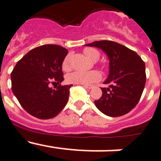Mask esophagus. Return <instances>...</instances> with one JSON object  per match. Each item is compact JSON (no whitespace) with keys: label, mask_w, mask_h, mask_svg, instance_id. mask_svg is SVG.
Listing matches in <instances>:
<instances>
[{"label":"esophagus","mask_w":161,"mask_h":161,"mask_svg":"<svg viewBox=\"0 0 161 161\" xmlns=\"http://www.w3.org/2000/svg\"><path fill=\"white\" fill-rule=\"evenodd\" d=\"M85 87L86 88V89H93V86H92V85H85Z\"/></svg>","instance_id":"obj_1"}]
</instances>
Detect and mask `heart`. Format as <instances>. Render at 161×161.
<instances>
[{"mask_svg":"<svg viewBox=\"0 0 161 161\" xmlns=\"http://www.w3.org/2000/svg\"><path fill=\"white\" fill-rule=\"evenodd\" d=\"M84 54L85 56L92 61H97L100 58V53L97 50L92 47H86L84 49ZM62 68L64 72L71 70V55H66L62 63ZM101 74L97 71H90V72H74L67 76L66 80L68 83L76 84V85H89L100 80Z\"/></svg>","mask_w":161,"mask_h":161,"instance_id":"obj_1","label":"heart"}]
</instances>
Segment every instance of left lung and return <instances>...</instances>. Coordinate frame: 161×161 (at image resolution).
<instances>
[{
  "label": "left lung",
  "mask_w": 161,
  "mask_h": 161,
  "mask_svg": "<svg viewBox=\"0 0 161 161\" xmlns=\"http://www.w3.org/2000/svg\"><path fill=\"white\" fill-rule=\"evenodd\" d=\"M86 46L101 48L109 59V73L102 88V96L95 106L109 117L129 113L139 102L146 83L145 63L136 52L109 40L95 41Z\"/></svg>",
  "instance_id": "obj_1"
}]
</instances>
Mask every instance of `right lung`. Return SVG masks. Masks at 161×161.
<instances>
[{
  "mask_svg": "<svg viewBox=\"0 0 161 161\" xmlns=\"http://www.w3.org/2000/svg\"><path fill=\"white\" fill-rule=\"evenodd\" d=\"M68 50L47 44L30 51L11 72L12 91L25 111L39 119L55 117L66 106L72 85H61ZM59 85L50 88L49 85Z\"/></svg>",
  "mask_w": 161,
  "mask_h": 161,
  "instance_id": "obj_1",
  "label": "right lung"
}]
</instances>
